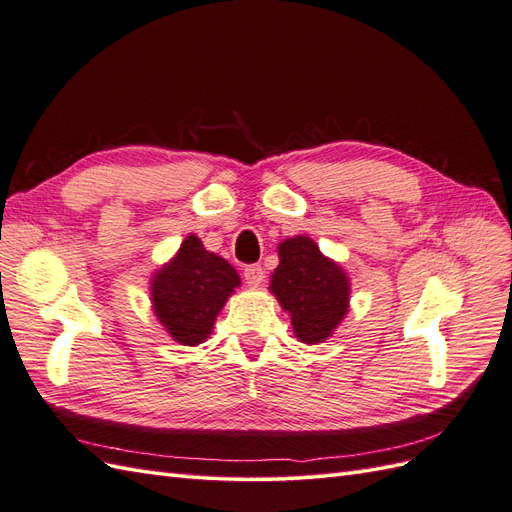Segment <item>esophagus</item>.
<instances>
[{
  "label": "esophagus",
  "mask_w": 512,
  "mask_h": 512,
  "mask_svg": "<svg viewBox=\"0 0 512 512\" xmlns=\"http://www.w3.org/2000/svg\"><path fill=\"white\" fill-rule=\"evenodd\" d=\"M243 277H245V284L247 286H260L262 284V277H265V273H262V267L260 265H247L243 269Z\"/></svg>",
  "instance_id": "obj_1"
}]
</instances>
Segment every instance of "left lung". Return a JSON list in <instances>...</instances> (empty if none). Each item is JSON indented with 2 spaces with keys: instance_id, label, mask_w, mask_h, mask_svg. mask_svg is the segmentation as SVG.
Segmentation results:
<instances>
[{
  "instance_id": "left-lung-1",
  "label": "left lung",
  "mask_w": 512,
  "mask_h": 512,
  "mask_svg": "<svg viewBox=\"0 0 512 512\" xmlns=\"http://www.w3.org/2000/svg\"><path fill=\"white\" fill-rule=\"evenodd\" d=\"M277 252L280 267L271 275V292L292 316L294 335L301 342H324L348 312L346 273L307 237L286 239Z\"/></svg>"
}]
</instances>
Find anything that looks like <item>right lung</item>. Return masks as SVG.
<instances>
[{
	"label": "right lung",
	"instance_id": "right-lung-1",
	"mask_svg": "<svg viewBox=\"0 0 512 512\" xmlns=\"http://www.w3.org/2000/svg\"><path fill=\"white\" fill-rule=\"evenodd\" d=\"M239 282L224 258L207 252L190 235L175 260L153 277V312L179 344L196 346L209 337L215 316Z\"/></svg>",
	"mask_w": 512,
	"mask_h": 512
}]
</instances>
